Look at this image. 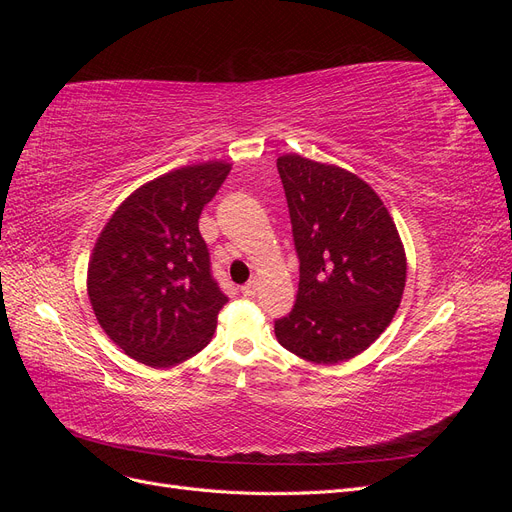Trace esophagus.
Instances as JSON below:
<instances>
[{"label": "esophagus", "mask_w": 512, "mask_h": 512, "mask_svg": "<svg viewBox=\"0 0 512 512\" xmlns=\"http://www.w3.org/2000/svg\"><path fill=\"white\" fill-rule=\"evenodd\" d=\"M256 286H258V282H256V280H250V282H247V284L241 288V292L245 294V297H254V294H256Z\"/></svg>", "instance_id": "1"}]
</instances>
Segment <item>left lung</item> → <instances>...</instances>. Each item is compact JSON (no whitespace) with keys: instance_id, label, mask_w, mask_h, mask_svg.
<instances>
[{"instance_id":"left-lung-1","label":"left lung","mask_w":512,"mask_h":512,"mask_svg":"<svg viewBox=\"0 0 512 512\" xmlns=\"http://www.w3.org/2000/svg\"><path fill=\"white\" fill-rule=\"evenodd\" d=\"M288 200L299 292L275 335L305 361L352 359L389 327L406 286V252L369 185L333 164L277 158Z\"/></svg>"}]
</instances>
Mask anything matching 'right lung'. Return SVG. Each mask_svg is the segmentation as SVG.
I'll return each mask as SVG.
<instances>
[{"instance_id": "obj_1", "label": "right lung", "mask_w": 512, "mask_h": 512, "mask_svg": "<svg viewBox=\"0 0 512 512\" xmlns=\"http://www.w3.org/2000/svg\"><path fill=\"white\" fill-rule=\"evenodd\" d=\"M228 173L226 162L170 170L123 200L100 232L89 301L104 333L138 363L173 367L211 342L228 297L198 218Z\"/></svg>"}]
</instances>
